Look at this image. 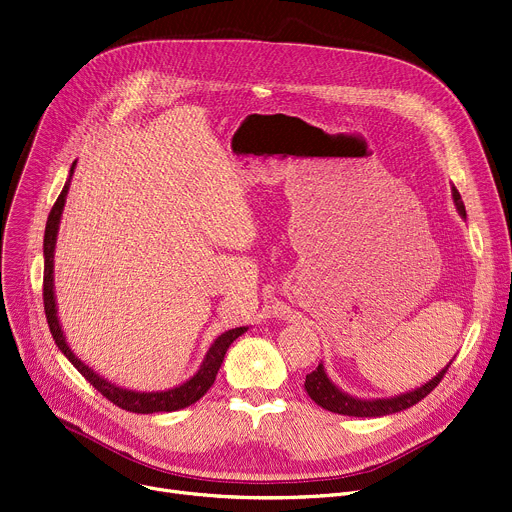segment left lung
<instances>
[{
    "mask_svg": "<svg viewBox=\"0 0 512 512\" xmlns=\"http://www.w3.org/2000/svg\"><path fill=\"white\" fill-rule=\"evenodd\" d=\"M453 194V203L459 211V215L465 219V205L461 201V194L457 192V188H451ZM453 363V359H451ZM451 363H447V367H443L435 377L428 379L424 385L400 393V396H393V398H377V400H363V398H355L350 396V393L342 391L326 373L324 363H320L316 367V371H311L305 377V391L307 396L316 402L318 406L334 412V414H342V416H357V418H377V416H387V414H396L402 412L414 404H418L420 400H424L428 393L435 389L443 375L447 373V369L451 367Z\"/></svg>",
    "mask_w": 512,
    "mask_h": 512,
    "instance_id": "8db88e82",
    "label": "left lung"
}]
</instances>
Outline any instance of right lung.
Listing matches in <instances>:
<instances>
[{
	"label": "right lung",
	"mask_w": 512,
	"mask_h": 512,
	"mask_svg": "<svg viewBox=\"0 0 512 512\" xmlns=\"http://www.w3.org/2000/svg\"><path fill=\"white\" fill-rule=\"evenodd\" d=\"M75 164H71L69 170V178L59 194L57 203L51 209V215L47 219V229H45V244H43V254H45V283H43V299H45V313H47V322L53 334L55 344L59 346V350L67 357V361L80 371L100 393L110 400L114 406H119L127 412H135V414H155V412H176L182 408H188L190 404H194L196 400H201L205 393L209 391V387L215 383L217 371L223 363V357L227 348L231 346V342L235 338H240L244 332H248V326L242 328H233L223 332L221 336H217L213 340V344L209 346L207 355L190 379H186L184 383L172 387V389H164V391H135L129 387H121L108 379H104L102 375H98L92 367H88L75 352L69 348L65 334L61 330V322H59V313H57V299H55V246H57V233H59V223H61V215H63V207H65V199L67 192L71 186V178L75 172Z\"/></svg>",
	"instance_id": "right-lung-1"
}]
</instances>
